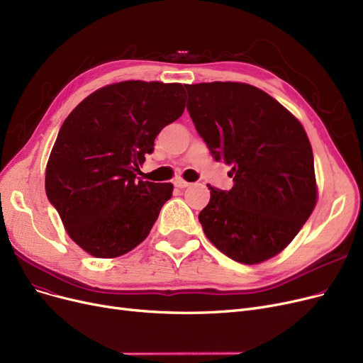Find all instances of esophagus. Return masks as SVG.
Instances as JSON below:
<instances>
[{
    "label": "esophagus",
    "mask_w": 363,
    "mask_h": 363,
    "mask_svg": "<svg viewBox=\"0 0 363 363\" xmlns=\"http://www.w3.org/2000/svg\"><path fill=\"white\" fill-rule=\"evenodd\" d=\"M173 185H174V186H178V189H186V186L190 185V182H186V181H184V179H181V178H178V179H174Z\"/></svg>",
    "instance_id": "esophagus-1"
}]
</instances>
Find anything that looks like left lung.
<instances>
[{"mask_svg":"<svg viewBox=\"0 0 363 363\" xmlns=\"http://www.w3.org/2000/svg\"><path fill=\"white\" fill-rule=\"evenodd\" d=\"M186 109L212 157L232 167L229 191L213 189L199 221L227 257L262 263L283 251L317 202L311 143L269 94L239 82L185 85Z\"/></svg>","mask_w":363,"mask_h":363,"instance_id":"obj_1","label":"left lung"}]
</instances>
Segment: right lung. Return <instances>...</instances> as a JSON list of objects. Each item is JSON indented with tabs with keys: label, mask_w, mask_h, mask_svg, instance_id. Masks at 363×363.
<instances>
[{
	"label": "right lung",
	"mask_w": 363,
	"mask_h": 363,
	"mask_svg": "<svg viewBox=\"0 0 363 363\" xmlns=\"http://www.w3.org/2000/svg\"><path fill=\"white\" fill-rule=\"evenodd\" d=\"M181 84L127 80L92 92L67 116L46 167V194L74 242L99 259L136 248L173 185L136 178L185 109Z\"/></svg>",
	"instance_id": "1"
}]
</instances>
